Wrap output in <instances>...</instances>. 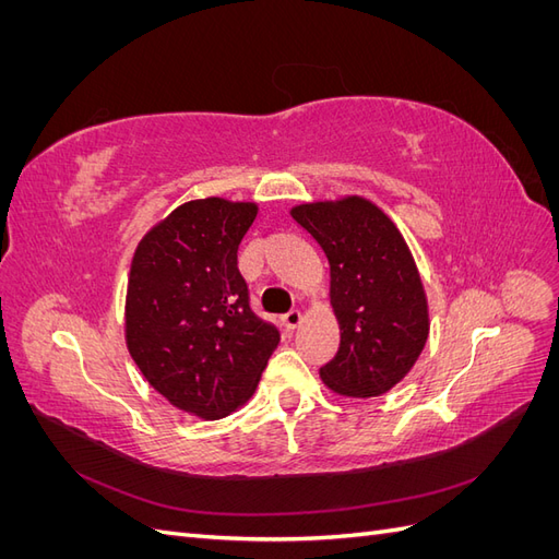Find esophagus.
<instances>
[{
	"label": "esophagus",
	"instance_id": "34e87169",
	"mask_svg": "<svg viewBox=\"0 0 559 559\" xmlns=\"http://www.w3.org/2000/svg\"><path fill=\"white\" fill-rule=\"evenodd\" d=\"M300 321H302L300 310H292V312H286V314H284V326L289 329V331L298 329V326H300Z\"/></svg>",
	"mask_w": 559,
	"mask_h": 559
}]
</instances>
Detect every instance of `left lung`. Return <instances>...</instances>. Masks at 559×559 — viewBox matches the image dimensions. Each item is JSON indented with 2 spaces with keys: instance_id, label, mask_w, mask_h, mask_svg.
I'll return each instance as SVG.
<instances>
[{
  "instance_id": "8db88e82",
  "label": "left lung",
  "mask_w": 559,
  "mask_h": 559,
  "mask_svg": "<svg viewBox=\"0 0 559 559\" xmlns=\"http://www.w3.org/2000/svg\"><path fill=\"white\" fill-rule=\"evenodd\" d=\"M289 214L331 270L341 347L319 368L321 382L352 399L389 392L411 373L429 337V302L408 242L361 195L302 202Z\"/></svg>"
}]
</instances>
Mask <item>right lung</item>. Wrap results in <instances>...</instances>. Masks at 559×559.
I'll return each mask as SVG.
<instances>
[{"mask_svg":"<svg viewBox=\"0 0 559 559\" xmlns=\"http://www.w3.org/2000/svg\"><path fill=\"white\" fill-rule=\"evenodd\" d=\"M257 202L189 200L140 240L126 294V345L146 382L175 408L222 419L251 399L273 324L249 310L238 247Z\"/></svg>","mask_w":559,"mask_h":559,"instance_id":"add662e5","label":"right lung"}]
</instances>
